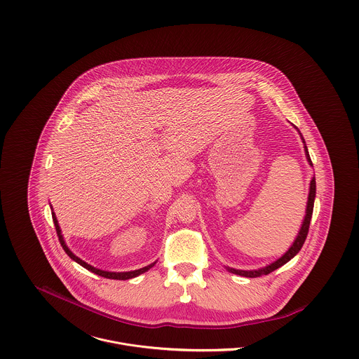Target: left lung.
<instances>
[{
    "label": "left lung",
    "mask_w": 359,
    "mask_h": 359,
    "mask_svg": "<svg viewBox=\"0 0 359 359\" xmlns=\"http://www.w3.org/2000/svg\"><path fill=\"white\" fill-rule=\"evenodd\" d=\"M304 148H306V154H307L308 161H309V164L312 165V161H311L309 154H308L307 147H304ZM315 189H316V185H315V177H312V180H311V187H309V195H308L307 214H306L304 222H303V225H302V229H300V232H299V236L296 238L294 243H293V245H292V248L286 252V255H285V256L280 257L278 261L272 262L271 265H268V266H265V268H262V269H257V271H241V269L228 268V271H229V272H232V273L241 275V276H246V278H257V276H262V275H268V273H271L272 271L278 269L279 266H282L283 264H286L287 261H290L293 257L296 256V255L302 250V248H303V245H304V242H306V239H307L309 222H311L312 210H313Z\"/></svg>",
    "instance_id": "obj_1"
}]
</instances>
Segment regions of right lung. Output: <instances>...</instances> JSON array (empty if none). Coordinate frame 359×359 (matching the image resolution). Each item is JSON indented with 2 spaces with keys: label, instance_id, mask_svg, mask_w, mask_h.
I'll use <instances>...</instances> for the list:
<instances>
[{
  "label": "right lung",
  "instance_id": "obj_1",
  "mask_svg": "<svg viewBox=\"0 0 359 359\" xmlns=\"http://www.w3.org/2000/svg\"><path fill=\"white\" fill-rule=\"evenodd\" d=\"M52 219H53V224H55V229H56V235H57V238H59L60 246L63 248V250L66 252V255L70 257L72 259H74L77 264H80L81 266H84L86 269L91 271V272H94V273H97V275H100V276L107 278V279H118V280H126V279H131V278H135V276H138V275H141V273L147 272L149 268H152V266L154 265V264H151V265H148V266H144V268H141V269H137V271H130V272H107V271H102V269L94 268L93 265H90V264H87L86 261L80 259L79 257L74 256V255H73V253L69 250V248L66 246V243H65V241H63V236H62V233H60V228H59V225H57V219H56V217H55V214H53V212H52Z\"/></svg>",
  "mask_w": 359,
  "mask_h": 359
}]
</instances>
